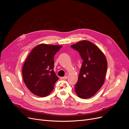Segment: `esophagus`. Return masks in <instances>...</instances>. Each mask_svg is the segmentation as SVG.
I'll list each match as a JSON object with an SVG mask.
<instances>
[{"label": "esophagus", "instance_id": "1", "mask_svg": "<svg viewBox=\"0 0 129 129\" xmlns=\"http://www.w3.org/2000/svg\"><path fill=\"white\" fill-rule=\"evenodd\" d=\"M68 76H63V77H62V78L63 80H66V79H67V78H68Z\"/></svg>", "mask_w": 129, "mask_h": 129}]
</instances>
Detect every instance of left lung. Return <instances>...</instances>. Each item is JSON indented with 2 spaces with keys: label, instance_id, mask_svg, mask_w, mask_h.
I'll return each mask as SVG.
<instances>
[{
  "label": "left lung",
  "instance_id": "1",
  "mask_svg": "<svg viewBox=\"0 0 129 129\" xmlns=\"http://www.w3.org/2000/svg\"><path fill=\"white\" fill-rule=\"evenodd\" d=\"M78 51L83 63L75 90L81 99L90 98L103 85L108 63L103 53L95 45L88 41H82L71 45Z\"/></svg>",
  "mask_w": 129,
  "mask_h": 129
}]
</instances>
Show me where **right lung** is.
I'll use <instances>...</instances> for the list:
<instances>
[{"mask_svg":"<svg viewBox=\"0 0 129 129\" xmlns=\"http://www.w3.org/2000/svg\"><path fill=\"white\" fill-rule=\"evenodd\" d=\"M60 45L41 44L28 56L23 67V77L29 90L34 94L45 97L51 93L58 80L54 71V58Z\"/></svg>","mask_w":129,"mask_h":129,"instance_id":"right-lung-1","label":"right lung"}]
</instances>
